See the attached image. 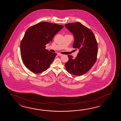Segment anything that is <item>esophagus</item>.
Masks as SVG:
<instances>
[{"instance_id":"esophagus-1","label":"esophagus","mask_w":121,"mask_h":121,"mask_svg":"<svg viewBox=\"0 0 121 121\" xmlns=\"http://www.w3.org/2000/svg\"><path fill=\"white\" fill-rule=\"evenodd\" d=\"M57 55H58V56H62V55H63V54H60V53H57Z\"/></svg>"}]
</instances>
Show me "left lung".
Returning a JSON list of instances; mask_svg holds the SVG:
<instances>
[{
    "mask_svg": "<svg viewBox=\"0 0 121 121\" xmlns=\"http://www.w3.org/2000/svg\"><path fill=\"white\" fill-rule=\"evenodd\" d=\"M65 27L74 36L73 47L79 50L77 57L68 55L66 69L71 74L80 76L86 73L95 63L98 53V45L95 37L90 29L80 22L67 24Z\"/></svg>",
    "mask_w": 121,
    "mask_h": 121,
    "instance_id": "obj_1",
    "label": "left lung"
}]
</instances>
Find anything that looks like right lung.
Masks as SVG:
<instances>
[{
    "mask_svg": "<svg viewBox=\"0 0 121 121\" xmlns=\"http://www.w3.org/2000/svg\"><path fill=\"white\" fill-rule=\"evenodd\" d=\"M64 26L54 23L41 22L26 31L20 43L21 55L26 67L34 73L45 71L57 54L45 49V45L52 41Z\"/></svg>",
    "mask_w": 121,
    "mask_h": 121,
    "instance_id": "1",
    "label": "right lung"
}]
</instances>
